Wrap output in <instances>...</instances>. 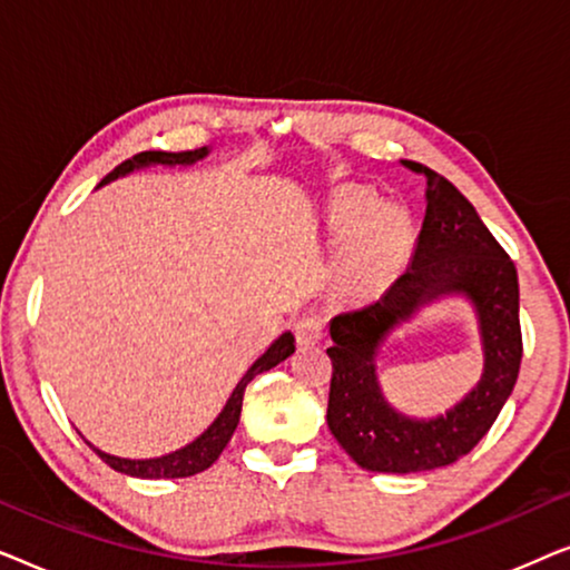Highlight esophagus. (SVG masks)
<instances>
[{
	"instance_id": "34e87169",
	"label": "esophagus",
	"mask_w": 570,
	"mask_h": 570,
	"mask_svg": "<svg viewBox=\"0 0 570 570\" xmlns=\"http://www.w3.org/2000/svg\"><path fill=\"white\" fill-rule=\"evenodd\" d=\"M324 326L326 318L322 314H306L295 322V340H298L301 347L316 345L318 340L324 337Z\"/></svg>"
}]
</instances>
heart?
I'll use <instances>...</instances> for the list:
<instances>
[{"instance_id": "1", "label": "heart", "mask_w": 570, "mask_h": 570, "mask_svg": "<svg viewBox=\"0 0 570 570\" xmlns=\"http://www.w3.org/2000/svg\"><path fill=\"white\" fill-rule=\"evenodd\" d=\"M332 228L350 236L345 272L361 291L384 285L410 252V220L402 209L379 207L365 189H342L330 207Z\"/></svg>"}]
</instances>
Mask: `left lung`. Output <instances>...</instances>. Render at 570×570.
<instances>
[{
  "instance_id": "8db88e82",
  "label": "left lung",
  "mask_w": 570,
  "mask_h": 570,
  "mask_svg": "<svg viewBox=\"0 0 570 570\" xmlns=\"http://www.w3.org/2000/svg\"><path fill=\"white\" fill-rule=\"evenodd\" d=\"M425 176L428 207L415 256L404 275L363 308L332 318L334 345L326 423L340 446L371 472H425L470 454L495 423L521 365L519 277L511 256L480 220L478 209L449 178L423 163H404ZM464 292L481 316L487 373L446 416L412 421L383 402L372 355L396 323L439 294Z\"/></svg>"
}]
</instances>
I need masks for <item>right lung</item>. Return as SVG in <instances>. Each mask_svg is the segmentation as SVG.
Returning a JSON list of instances; mask_svg holds the SVG:
<instances>
[{"instance_id": "1", "label": "right lung", "mask_w": 570, "mask_h": 570, "mask_svg": "<svg viewBox=\"0 0 570 570\" xmlns=\"http://www.w3.org/2000/svg\"><path fill=\"white\" fill-rule=\"evenodd\" d=\"M205 155H207V147H202V150H184V153H163V150L137 153L135 158L124 160L121 166H116L111 174L104 178V184L111 181V178H116V176L129 174V170H135L139 166H150V163H163V166H189V163L205 158ZM293 342H295L293 334L285 332L283 337H279L275 345H272L267 353H264L259 361H256L252 368L246 371V376L238 381V386L233 389L228 404H225L215 423L209 425L197 441H191L189 446L174 451V454H166L158 459H119V456H111V454H106V451L96 449L88 441L85 443H88V446L96 451V454L104 459L111 470L131 474V478L166 480V478H191V474L205 472L207 466H213L215 459L223 454V449L228 446L233 431H236L238 417H240V404H244V392H246L248 381H252L254 376H259V373H264V371L275 368V365L283 363L285 357H291L295 353Z\"/></svg>"}]
</instances>
